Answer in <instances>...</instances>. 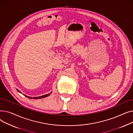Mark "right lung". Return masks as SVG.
I'll list each match as a JSON object with an SVG mask.
<instances>
[{"mask_svg": "<svg viewBox=\"0 0 133 133\" xmlns=\"http://www.w3.org/2000/svg\"><path fill=\"white\" fill-rule=\"evenodd\" d=\"M18 91L19 92H20V93H21V92H20V91H19V90H18ZM50 95V94H46V95H43V96H39V97H33V99H40V98H44V97H47V96H49ZM25 96H26V95H25ZM26 97H27L28 98H30V99H32V97H30V96H26Z\"/></svg>", "mask_w": 133, "mask_h": 133, "instance_id": "obj_1", "label": "right lung"}]
</instances>
